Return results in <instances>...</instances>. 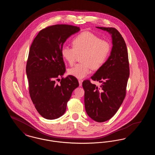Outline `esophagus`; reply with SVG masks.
I'll use <instances>...</instances> for the list:
<instances>
[{
    "label": "esophagus",
    "mask_w": 155,
    "mask_h": 155,
    "mask_svg": "<svg viewBox=\"0 0 155 155\" xmlns=\"http://www.w3.org/2000/svg\"><path fill=\"white\" fill-rule=\"evenodd\" d=\"M78 82H79V85H80V86H81V85H82V82H83V80H79Z\"/></svg>",
    "instance_id": "34e87169"
}]
</instances>
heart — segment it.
<instances>
[{"label":"heart","instance_id":"obj_1","mask_svg":"<svg viewBox=\"0 0 155 155\" xmlns=\"http://www.w3.org/2000/svg\"><path fill=\"white\" fill-rule=\"evenodd\" d=\"M73 48L64 46L61 56L70 65L74 64L78 55L82 54V63L77 64L68 70L69 75L81 79L88 75L91 69L97 70L105 63L110 53V43L101 39L95 34L85 31L80 34L73 41Z\"/></svg>","mask_w":155,"mask_h":155}]
</instances>
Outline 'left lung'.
Returning a JSON list of instances; mask_svg holds the SVG:
<instances>
[{
    "instance_id": "left-lung-1",
    "label": "left lung",
    "mask_w": 155,
    "mask_h": 155,
    "mask_svg": "<svg viewBox=\"0 0 155 155\" xmlns=\"http://www.w3.org/2000/svg\"><path fill=\"white\" fill-rule=\"evenodd\" d=\"M97 28L106 31L112 37L110 56L91 78L102 83L99 88L88 80H84V103L87 113L92 120L102 123L110 119L117 111L126 95L130 75L128 51L123 38L113 27Z\"/></svg>"
}]
</instances>
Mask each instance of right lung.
Listing matches in <instances>:
<instances>
[{
  "mask_svg": "<svg viewBox=\"0 0 155 155\" xmlns=\"http://www.w3.org/2000/svg\"><path fill=\"white\" fill-rule=\"evenodd\" d=\"M80 30L67 24L49 26L39 31L31 45L26 66L29 93L38 112L46 119L63 115L72 92L79 86L73 76L62 77L66 67L61 51L67 39Z\"/></svg>",
  "mask_w": 155,
  "mask_h": 155,
  "instance_id": "right-lung-1",
  "label": "right lung"
}]
</instances>
